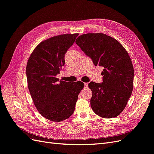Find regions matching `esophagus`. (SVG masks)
Instances as JSON below:
<instances>
[{
  "label": "esophagus",
  "instance_id": "34e87169",
  "mask_svg": "<svg viewBox=\"0 0 154 154\" xmlns=\"http://www.w3.org/2000/svg\"><path fill=\"white\" fill-rule=\"evenodd\" d=\"M84 85H85V87H88V83H85Z\"/></svg>",
  "mask_w": 154,
  "mask_h": 154
}]
</instances>
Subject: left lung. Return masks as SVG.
<instances>
[{
    "label": "left lung",
    "instance_id": "obj_1",
    "mask_svg": "<svg viewBox=\"0 0 154 154\" xmlns=\"http://www.w3.org/2000/svg\"><path fill=\"white\" fill-rule=\"evenodd\" d=\"M76 44L96 66L103 68V83L91 82V105L101 118L117 117L127 106L133 90L134 67L123 46L103 33H87L78 37Z\"/></svg>",
    "mask_w": 154,
    "mask_h": 154
}]
</instances>
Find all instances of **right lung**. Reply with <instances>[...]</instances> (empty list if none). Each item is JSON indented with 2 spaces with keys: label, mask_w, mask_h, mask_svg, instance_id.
Masks as SVG:
<instances>
[{
  "label": "right lung",
  "mask_w": 154,
  "mask_h": 154,
  "mask_svg": "<svg viewBox=\"0 0 154 154\" xmlns=\"http://www.w3.org/2000/svg\"><path fill=\"white\" fill-rule=\"evenodd\" d=\"M78 33L60 35L40 42L26 66L27 85L38 112L51 122L67 119L74 111L84 83L59 81L56 77L65 64V54Z\"/></svg>",
  "instance_id": "add662e5"
}]
</instances>
